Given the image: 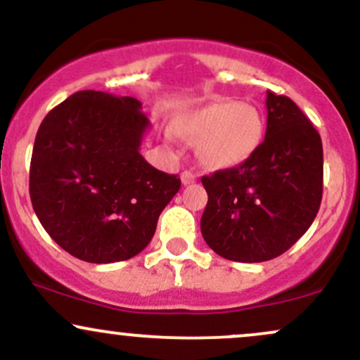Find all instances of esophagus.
I'll list each match as a JSON object with an SVG mask.
<instances>
[{"mask_svg":"<svg viewBox=\"0 0 360 360\" xmlns=\"http://www.w3.org/2000/svg\"><path fill=\"white\" fill-rule=\"evenodd\" d=\"M194 181H196V174H194V172H191V171H184L183 174H181V183H183L184 186L193 184Z\"/></svg>","mask_w":360,"mask_h":360,"instance_id":"obj_1","label":"esophagus"}]
</instances>
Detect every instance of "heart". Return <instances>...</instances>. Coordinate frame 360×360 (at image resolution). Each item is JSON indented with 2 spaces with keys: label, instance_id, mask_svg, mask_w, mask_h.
I'll return each instance as SVG.
<instances>
[{
  "label": "heart",
  "instance_id": "heart-1",
  "mask_svg": "<svg viewBox=\"0 0 360 360\" xmlns=\"http://www.w3.org/2000/svg\"><path fill=\"white\" fill-rule=\"evenodd\" d=\"M262 115L249 103L218 100L184 111L174 120L179 137L194 142L196 159L212 171L240 166L257 150L262 142ZM167 137L172 139L169 131Z\"/></svg>",
  "mask_w": 360,
  "mask_h": 360
}]
</instances>
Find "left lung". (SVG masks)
Listing matches in <instances>:
<instances>
[{
    "mask_svg": "<svg viewBox=\"0 0 360 360\" xmlns=\"http://www.w3.org/2000/svg\"><path fill=\"white\" fill-rule=\"evenodd\" d=\"M266 139L240 166L201 177V233L235 262L284 254L311 226L323 193L321 139L296 103L267 91Z\"/></svg>",
    "mask_w": 360,
    "mask_h": 360,
    "instance_id": "left-lung-1",
    "label": "left lung"
}]
</instances>
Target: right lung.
Returning a JSON list of instances; mask_svg holds the SVG:
<instances>
[{
  "label": "right lung",
  "mask_w": 360,
  "mask_h": 360,
  "mask_svg": "<svg viewBox=\"0 0 360 360\" xmlns=\"http://www.w3.org/2000/svg\"><path fill=\"white\" fill-rule=\"evenodd\" d=\"M148 127L139 100L93 89L44 118L32 152V205L45 232L74 257L120 262L154 237L181 179L140 154Z\"/></svg>",
  "instance_id": "right-lung-1"
}]
</instances>
